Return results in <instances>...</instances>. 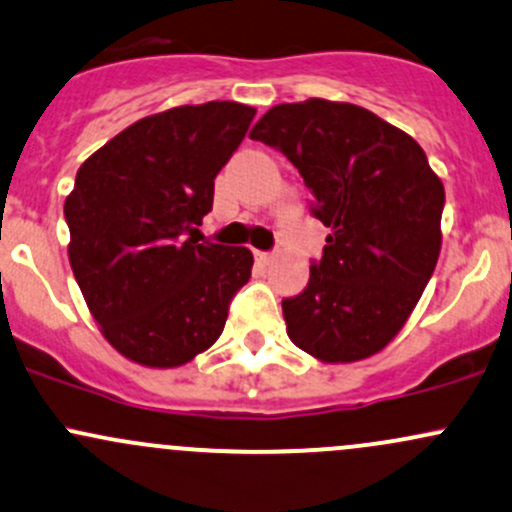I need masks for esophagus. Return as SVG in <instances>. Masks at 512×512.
<instances>
[{
	"mask_svg": "<svg viewBox=\"0 0 512 512\" xmlns=\"http://www.w3.org/2000/svg\"><path fill=\"white\" fill-rule=\"evenodd\" d=\"M255 260L260 262V265H270L272 252H267V250H255Z\"/></svg>",
	"mask_w": 512,
	"mask_h": 512,
	"instance_id": "esophagus-1",
	"label": "esophagus"
}]
</instances>
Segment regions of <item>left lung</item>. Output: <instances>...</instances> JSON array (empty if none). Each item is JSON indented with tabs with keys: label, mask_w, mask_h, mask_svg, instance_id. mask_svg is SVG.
Returning <instances> with one entry per match:
<instances>
[{
	"label": "left lung",
	"mask_w": 512,
	"mask_h": 512,
	"mask_svg": "<svg viewBox=\"0 0 512 512\" xmlns=\"http://www.w3.org/2000/svg\"><path fill=\"white\" fill-rule=\"evenodd\" d=\"M250 139L297 166L331 228L304 292L282 299L289 338L326 363L383 351L439 260L444 186L424 149L370 110L316 98L272 107Z\"/></svg>",
	"instance_id": "8db88e82"
}]
</instances>
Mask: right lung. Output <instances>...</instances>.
Wrapping results in <instances>:
<instances>
[{"mask_svg": "<svg viewBox=\"0 0 512 512\" xmlns=\"http://www.w3.org/2000/svg\"><path fill=\"white\" fill-rule=\"evenodd\" d=\"M252 117L240 102L174 107L78 169L63 208L68 257L90 314L134 363L176 368L211 348L250 279L252 252L201 240L198 225Z\"/></svg>", "mask_w": 512, "mask_h": 512, "instance_id": "add662e5", "label": "right lung"}]
</instances>
